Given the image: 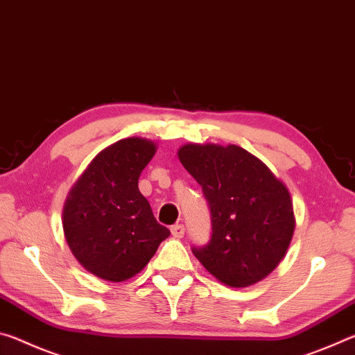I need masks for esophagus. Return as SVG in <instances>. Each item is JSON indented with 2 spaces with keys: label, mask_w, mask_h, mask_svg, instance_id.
<instances>
[{
  "label": "esophagus",
  "mask_w": 355,
  "mask_h": 355,
  "mask_svg": "<svg viewBox=\"0 0 355 355\" xmlns=\"http://www.w3.org/2000/svg\"><path fill=\"white\" fill-rule=\"evenodd\" d=\"M171 232H172V236L173 238H183L184 235V225L183 224H175L171 227Z\"/></svg>",
  "instance_id": "esophagus-1"
}]
</instances>
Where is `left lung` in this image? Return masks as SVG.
Segmentation results:
<instances>
[{"label": "left lung", "mask_w": 355, "mask_h": 355, "mask_svg": "<svg viewBox=\"0 0 355 355\" xmlns=\"http://www.w3.org/2000/svg\"><path fill=\"white\" fill-rule=\"evenodd\" d=\"M178 158L211 211V238L192 254L227 286L263 280L284 260L296 227L286 186L238 146L186 144Z\"/></svg>", "instance_id": "1"}]
</instances>
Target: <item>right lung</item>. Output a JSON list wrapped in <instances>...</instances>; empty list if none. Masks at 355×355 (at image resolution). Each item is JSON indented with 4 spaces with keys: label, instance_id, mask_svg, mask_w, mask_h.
Wrapping results in <instances>:
<instances>
[{
    "label": "right lung",
    "instance_id": "add662e5",
    "mask_svg": "<svg viewBox=\"0 0 355 355\" xmlns=\"http://www.w3.org/2000/svg\"><path fill=\"white\" fill-rule=\"evenodd\" d=\"M155 152L156 144L144 137L114 142L69 192L62 211L65 239L81 266L100 279L133 277L171 235L137 186Z\"/></svg>",
    "mask_w": 355,
    "mask_h": 355
}]
</instances>
